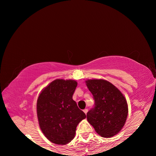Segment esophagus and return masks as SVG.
Returning a JSON list of instances; mask_svg holds the SVG:
<instances>
[{"instance_id": "1", "label": "esophagus", "mask_w": 156, "mask_h": 156, "mask_svg": "<svg viewBox=\"0 0 156 156\" xmlns=\"http://www.w3.org/2000/svg\"><path fill=\"white\" fill-rule=\"evenodd\" d=\"M83 112H84V113H85V114H87V113L88 112V109H84L83 110Z\"/></svg>"}]
</instances>
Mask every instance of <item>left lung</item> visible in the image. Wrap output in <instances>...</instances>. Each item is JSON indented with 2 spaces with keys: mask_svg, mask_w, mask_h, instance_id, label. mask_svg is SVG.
Listing matches in <instances>:
<instances>
[{
  "mask_svg": "<svg viewBox=\"0 0 156 156\" xmlns=\"http://www.w3.org/2000/svg\"><path fill=\"white\" fill-rule=\"evenodd\" d=\"M94 96V107L87 113V119L100 136L111 138L119 133L128 115L124 95L109 81L102 79L86 80Z\"/></svg>",
  "mask_w": 156,
  "mask_h": 156,
  "instance_id": "8db88e82",
  "label": "left lung"
}]
</instances>
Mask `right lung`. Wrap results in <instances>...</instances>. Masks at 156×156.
Returning a JSON list of instances; mask_svg holds the SVG:
<instances>
[{
    "label": "right lung",
    "instance_id": "right-lung-1",
    "mask_svg": "<svg viewBox=\"0 0 156 156\" xmlns=\"http://www.w3.org/2000/svg\"><path fill=\"white\" fill-rule=\"evenodd\" d=\"M76 87L75 80L56 79L41 91L37 100L39 126L53 143L67 144L72 141L76 126L86 118L72 98Z\"/></svg>",
    "mask_w": 156,
    "mask_h": 156
}]
</instances>
